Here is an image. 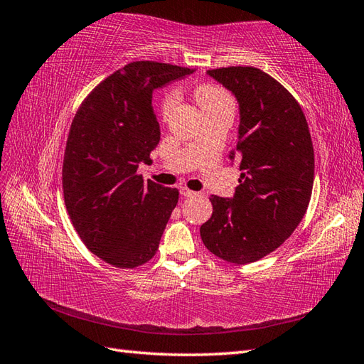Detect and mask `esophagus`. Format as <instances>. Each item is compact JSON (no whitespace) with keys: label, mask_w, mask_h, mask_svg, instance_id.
<instances>
[{"label":"esophagus","mask_w":364,"mask_h":364,"mask_svg":"<svg viewBox=\"0 0 364 364\" xmlns=\"http://www.w3.org/2000/svg\"><path fill=\"white\" fill-rule=\"evenodd\" d=\"M180 194L183 196V197H194V196H197V192H194V191H191V189H188V188H181L180 189Z\"/></svg>","instance_id":"1"}]
</instances>
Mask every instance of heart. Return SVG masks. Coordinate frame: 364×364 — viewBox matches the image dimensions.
<instances>
[{
  "label": "heart",
  "instance_id": "1",
  "mask_svg": "<svg viewBox=\"0 0 364 364\" xmlns=\"http://www.w3.org/2000/svg\"><path fill=\"white\" fill-rule=\"evenodd\" d=\"M197 100L202 109H211V107H218L222 105H233V100H231L230 94L227 90H223L219 86H213V84H205V86H200L196 92ZM176 102V95L175 94H168L166 98L162 100L161 103V114L162 117H167L170 111L173 109Z\"/></svg>",
  "mask_w": 364,
  "mask_h": 364
}]
</instances>
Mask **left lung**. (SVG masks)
Listing matches in <instances>:
<instances>
[{"mask_svg":"<svg viewBox=\"0 0 364 364\" xmlns=\"http://www.w3.org/2000/svg\"><path fill=\"white\" fill-rule=\"evenodd\" d=\"M208 75L239 103L236 150L241 178L231 198L211 196L205 247L235 264L278 249L304 219L311 198L314 151L308 123L288 90L259 68L222 67Z\"/></svg>","mask_w":364,"mask_h":364,"instance_id":"left-lung-1","label":"left lung"}]
</instances>
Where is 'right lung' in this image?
I'll return each instance as SVG.
<instances>
[{"mask_svg":"<svg viewBox=\"0 0 364 364\" xmlns=\"http://www.w3.org/2000/svg\"><path fill=\"white\" fill-rule=\"evenodd\" d=\"M192 68L137 60L107 76L84 100L68 133L63 189L68 215L98 258L122 269L150 261L178 203V189L137 175L161 139L156 89Z\"/></svg>","mask_w":364,"mask_h":364,"instance_id":"add662e5","label":"right lung"}]
</instances>
